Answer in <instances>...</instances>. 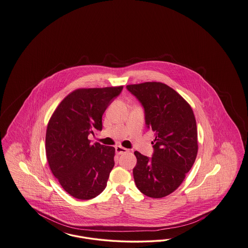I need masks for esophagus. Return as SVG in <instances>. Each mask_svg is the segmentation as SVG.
Segmentation results:
<instances>
[{"label":"esophagus","instance_id":"34e87169","mask_svg":"<svg viewBox=\"0 0 248 248\" xmlns=\"http://www.w3.org/2000/svg\"><path fill=\"white\" fill-rule=\"evenodd\" d=\"M115 152H116V154L120 155V154H126L128 152V150L122 147V146H116L115 147Z\"/></svg>","mask_w":248,"mask_h":248}]
</instances>
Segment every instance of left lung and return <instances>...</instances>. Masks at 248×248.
I'll return each mask as SVG.
<instances>
[{
  "label": "left lung",
  "mask_w": 248,
  "mask_h": 248,
  "mask_svg": "<svg viewBox=\"0 0 248 248\" xmlns=\"http://www.w3.org/2000/svg\"><path fill=\"white\" fill-rule=\"evenodd\" d=\"M126 87L141 102L146 124L155 136L151 159L134 153L135 183L146 196L163 198L181 185L195 162L198 153L195 116L189 103L165 83L146 82Z\"/></svg>",
  "instance_id": "1"
}]
</instances>
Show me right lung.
Wrapping results in <instances>:
<instances>
[{
	"instance_id": "right-lung-1",
	"label": "right lung",
	"mask_w": 248,
	"mask_h": 248,
	"mask_svg": "<svg viewBox=\"0 0 248 248\" xmlns=\"http://www.w3.org/2000/svg\"><path fill=\"white\" fill-rule=\"evenodd\" d=\"M123 87L76 89L64 97L48 122V165L61 187L76 199H93L106 188L115 149L92 144L88 136L102 130V115Z\"/></svg>"
}]
</instances>
